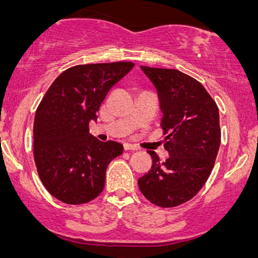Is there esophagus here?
I'll use <instances>...</instances> for the list:
<instances>
[{
  "label": "esophagus",
  "mask_w": 258,
  "mask_h": 258,
  "mask_svg": "<svg viewBox=\"0 0 258 258\" xmlns=\"http://www.w3.org/2000/svg\"><path fill=\"white\" fill-rule=\"evenodd\" d=\"M123 148H124V150H137V147L135 144H132V143H124L123 144Z\"/></svg>",
  "instance_id": "34e87169"
}]
</instances>
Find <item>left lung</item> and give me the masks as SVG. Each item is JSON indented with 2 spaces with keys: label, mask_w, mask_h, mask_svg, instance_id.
<instances>
[{
  "label": "left lung",
  "mask_w": 258,
  "mask_h": 258,
  "mask_svg": "<svg viewBox=\"0 0 258 258\" xmlns=\"http://www.w3.org/2000/svg\"><path fill=\"white\" fill-rule=\"evenodd\" d=\"M141 69L156 88L169 157L162 162L155 151H148L153 165L139 178V188L151 203L172 208L191 200L209 177L221 144L220 114L192 77L176 69Z\"/></svg>",
  "instance_id": "left-lung-1"
}]
</instances>
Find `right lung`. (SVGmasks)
<instances>
[{"mask_svg":"<svg viewBox=\"0 0 258 258\" xmlns=\"http://www.w3.org/2000/svg\"><path fill=\"white\" fill-rule=\"evenodd\" d=\"M132 62L75 66L56 79L34 119V160L45 189L67 204H83L102 192L108 164L123 153L115 141L102 142L89 122L108 91L133 69Z\"/></svg>","mask_w":258,"mask_h":258,"instance_id":"obj_1","label":"right lung"}]
</instances>
